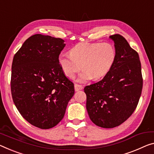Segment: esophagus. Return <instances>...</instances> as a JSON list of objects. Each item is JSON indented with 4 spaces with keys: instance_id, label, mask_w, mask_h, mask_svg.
Segmentation results:
<instances>
[{
    "instance_id": "1",
    "label": "esophagus",
    "mask_w": 154,
    "mask_h": 154,
    "mask_svg": "<svg viewBox=\"0 0 154 154\" xmlns=\"http://www.w3.org/2000/svg\"><path fill=\"white\" fill-rule=\"evenodd\" d=\"M74 87H75V91L81 90V89H83V87H82V85H78V84H75L74 85Z\"/></svg>"
}]
</instances>
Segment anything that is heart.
Segmentation results:
<instances>
[{"label":"heart","mask_w":154,"mask_h":154,"mask_svg":"<svg viewBox=\"0 0 154 154\" xmlns=\"http://www.w3.org/2000/svg\"><path fill=\"white\" fill-rule=\"evenodd\" d=\"M69 54L58 56V64L66 76L73 79L82 69L77 80L85 82L107 75L116 58L114 47L109 42H80L72 47Z\"/></svg>","instance_id":"obj_1"}]
</instances>
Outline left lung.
I'll return each mask as SVG.
<instances>
[{
  "instance_id": "left-lung-1",
  "label": "left lung",
  "mask_w": 154,
  "mask_h": 154,
  "mask_svg": "<svg viewBox=\"0 0 154 154\" xmlns=\"http://www.w3.org/2000/svg\"><path fill=\"white\" fill-rule=\"evenodd\" d=\"M109 38L116 49L112 69L100 81L84 88L89 116L103 128H113L128 119L138 105L143 89L138 54L121 35Z\"/></svg>"
}]
</instances>
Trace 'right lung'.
I'll return each instance as SVG.
<instances>
[{"label": "right lung", "mask_w": 154, "mask_h": 154, "mask_svg": "<svg viewBox=\"0 0 154 154\" xmlns=\"http://www.w3.org/2000/svg\"><path fill=\"white\" fill-rule=\"evenodd\" d=\"M63 39L42 34L26 40L14 56L11 91L16 108L31 125L50 129L64 117L74 85L65 76L58 56Z\"/></svg>", "instance_id": "obj_1"}]
</instances>
